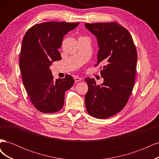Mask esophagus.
Instances as JSON below:
<instances>
[{
    "mask_svg": "<svg viewBox=\"0 0 159 159\" xmlns=\"http://www.w3.org/2000/svg\"><path fill=\"white\" fill-rule=\"evenodd\" d=\"M74 80H75V82H78V81H80L81 80V78H80V77H78V76H75Z\"/></svg>",
    "mask_w": 159,
    "mask_h": 159,
    "instance_id": "34e87169",
    "label": "esophagus"
}]
</instances>
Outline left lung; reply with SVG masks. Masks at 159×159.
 I'll return each mask as SVG.
<instances>
[{"instance_id": "8db88e82", "label": "left lung", "mask_w": 159, "mask_h": 159, "mask_svg": "<svg viewBox=\"0 0 159 159\" xmlns=\"http://www.w3.org/2000/svg\"><path fill=\"white\" fill-rule=\"evenodd\" d=\"M98 38V62L103 83L95 84L87 78L88 91L85 96L88 113L98 119H106L121 111L133 89L136 77L137 53L133 38L125 28L116 22L85 24Z\"/></svg>"}]
</instances>
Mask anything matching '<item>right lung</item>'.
<instances>
[{
	"mask_svg": "<svg viewBox=\"0 0 159 159\" xmlns=\"http://www.w3.org/2000/svg\"><path fill=\"white\" fill-rule=\"evenodd\" d=\"M78 23L46 22L34 25L23 38L19 64L28 98L36 109L44 113H56L64 103L65 91L74 84L73 77L54 80L49 66L60 60L57 50L64 36Z\"/></svg>",
	"mask_w": 159,
	"mask_h": 159,
	"instance_id": "1",
	"label": "right lung"
}]
</instances>
